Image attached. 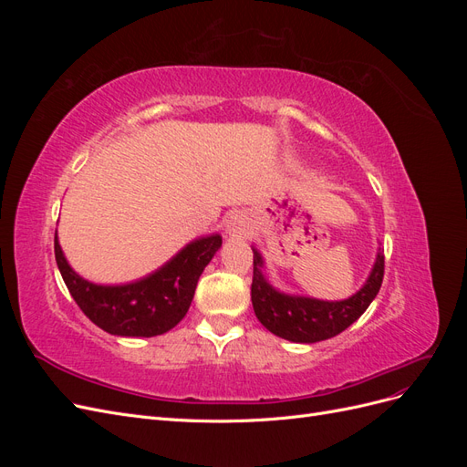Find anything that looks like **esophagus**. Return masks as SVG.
<instances>
[{
    "label": "esophagus",
    "instance_id": "1",
    "mask_svg": "<svg viewBox=\"0 0 467 467\" xmlns=\"http://www.w3.org/2000/svg\"><path fill=\"white\" fill-rule=\"evenodd\" d=\"M228 232H230L232 235L244 234V232H245V222H244V218L239 216V214L230 216V220H228Z\"/></svg>",
    "mask_w": 467,
    "mask_h": 467
}]
</instances>
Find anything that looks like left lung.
<instances>
[{"instance_id":"obj_1","label":"left lung","mask_w":467,"mask_h":467,"mask_svg":"<svg viewBox=\"0 0 467 467\" xmlns=\"http://www.w3.org/2000/svg\"><path fill=\"white\" fill-rule=\"evenodd\" d=\"M261 266L263 259L259 251L253 249V309L268 331L292 343H317L343 333L372 304L379 292L381 280H384V253L381 251L378 253L376 265L366 285L343 302H323L280 294L265 280Z\"/></svg>"}]
</instances>
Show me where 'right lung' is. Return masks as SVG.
Instances as JSON below:
<instances>
[{
    "label": "right lung",
    "instance_id": "right-lung-1",
    "mask_svg": "<svg viewBox=\"0 0 467 467\" xmlns=\"http://www.w3.org/2000/svg\"><path fill=\"white\" fill-rule=\"evenodd\" d=\"M222 245L220 235L196 239L158 273L132 285L97 286L76 275L54 235V255L72 298L97 327L120 337H155L187 316L196 282Z\"/></svg>",
    "mask_w": 467,
    "mask_h": 467
}]
</instances>
